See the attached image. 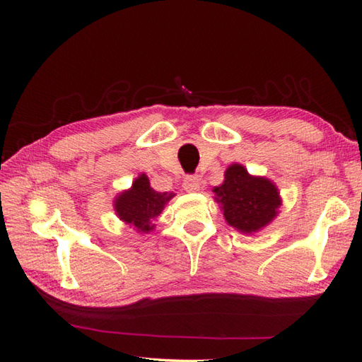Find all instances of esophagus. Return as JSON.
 I'll use <instances>...</instances> for the list:
<instances>
[{
  "instance_id": "34e87169",
  "label": "esophagus",
  "mask_w": 362,
  "mask_h": 362,
  "mask_svg": "<svg viewBox=\"0 0 362 362\" xmlns=\"http://www.w3.org/2000/svg\"><path fill=\"white\" fill-rule=\"evenodd\" d=\"M183 188H185V191H188V193L199 191V188H201V179H199V175L185 177V180H183Z\"/></svg>"
}]
</instances>
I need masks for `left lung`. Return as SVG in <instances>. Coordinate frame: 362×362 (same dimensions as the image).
<instances>
[{
  "mask_svg": "<svg viewBox=\"0 0 362 362\" xmlns=\"http://www.w3.org/2000/svg\"><path fill=\"white\" fill-rule=\"evenodd\" d=\"M222 185L214 187V201L221 204L230 227L255 233L271 224L281 205L280 193L266 177L250 175L243 165L227 168Z\"/></svg>",
  "mask_w": 362,
  "mask_h": 362,
  "instance_id": "8db88e82",
  "label": "left lung"
}]
</instances>
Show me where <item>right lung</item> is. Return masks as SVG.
Listing matches in <instances>:
<instances>
[{"mask_svg":"<svg viewBox=\"0 0 362 362\" xmlns=\"http://www.w3.org/2000/svg\"><path fill=\"white\" fill-rule=\"evenodd\" d=\"M173 197L174 193H158L153 189L148 175L140 174L134 180L132 188L117 196L113 206L122 222L136 228V232L149 233L153 228L152 221Z\"/></svg>","mask_w":362,"mask_h":362,"instance_id":"1","label":"right lung"}]
</instances>
